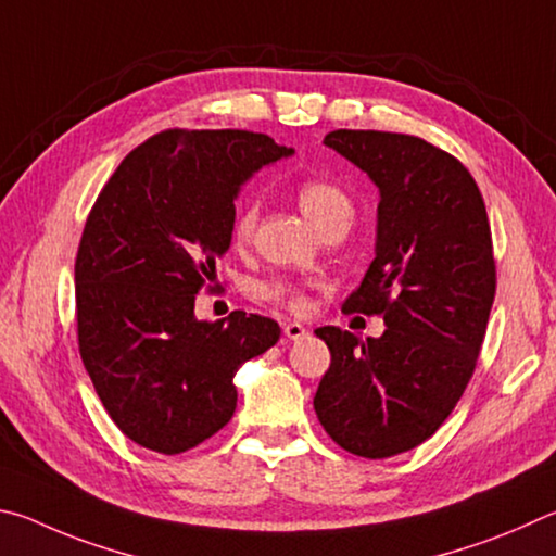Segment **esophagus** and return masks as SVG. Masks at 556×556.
<instances>
[{
    "instance_id": "obj_1",
    "label": "esophagus",
    "mask_w": 556,
    "mask_h": 556,
    "mask_svg": "<svg viewBox=\"0 0 556 556\" xmlns=\"http://www.w3.org/2000/svg\"><path fill=\"white\" fill-rule=\"evenodd\" d=\"M283 332H286L288 339H293V342H295V339H305L307 329H305L303 325H300V323H286V325H283Z\"/></svg>"
}]
</instances>
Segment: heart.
Instances as JSON below:
<instances>
[{"instance_id":"heart-1","label":"heart","mask_w":556,"mask_h":556,"mask_svg":"<svg viewBox=\"0 0 556 556\" xmlns=\"http://www.w3.org/2000/svg\"><path fill=\"white\" fill-rule=\"evenodd\" d=\"M295 198L300 210L305 212V217L315 224L317 229H325L327 224H332L342 217H352L354 204L349 200V194L337 188L334 182L327 180H317L309 178L298 185ZM258 219V207L253 202H247L243 207L237 212V219H233V239L237 241H247L251 237L253 227H256ZM263 298L276 300L280 305H288L290 309H303L305 300L300 298L293 288L286 283H268L261 288Z\"/></svg>"}]
</instances>
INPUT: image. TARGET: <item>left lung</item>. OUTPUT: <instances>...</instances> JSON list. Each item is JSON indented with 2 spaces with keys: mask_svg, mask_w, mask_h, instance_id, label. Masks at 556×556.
<instances>
[{
  "mask_svg": "<svg viewBox=\"0 0 556 556\" xmlns=\"http://www.w3.org/2000/svg\"><path fill=\"white\" fill-rule=\"evenodd\" d=\"M325 143L381 192L376 258L344 313L388 329H317L332 364L315 413L342 450L388 459L430 440L471 381L495 298L491 224L464 163L425 139L337 129Z\"/></svg>",
  "mask_w": 556,
  "mask_h": 556,
  "instance_id": "obj_1",
  "label": "left lung"
}]
</instances>
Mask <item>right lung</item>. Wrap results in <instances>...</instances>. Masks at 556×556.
I'll use <instances>...</instances> for the list:
<instances>
[{
	"instance_id": "1",
	"label": "right lung",
	"mask_w": 556,
	"mask_h": 556,
	"mask_svg": "<svg viewBox=\"0 0 556 556\" xmlns=\"http://www.w3.org/2000/svg\"><path fill=\"white\" fill-rule=\"evenodd\" d=\"M293 149L241 129H168L126 155L85 222L75 258L77 344L114 425L180 454L237 410L239 366L278 342L268 317H194L253 173Z\"/></svg>"
}]
</instances>
